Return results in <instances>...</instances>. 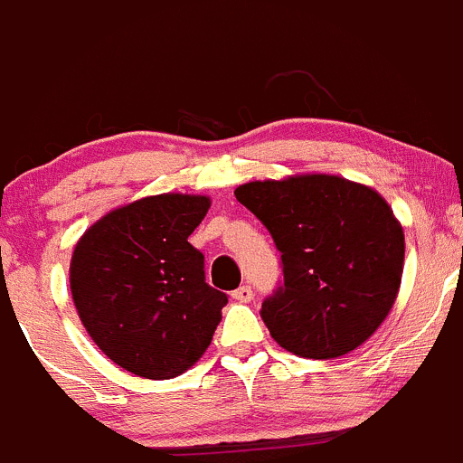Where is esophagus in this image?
<instances>
[{
  "instance_id": "34e87169",
  "label": "esophagus",
  "mask_w": 463,
  "mask_h": 463,
  "mask_svg": "<svg viewBox=\"0 0 463 463\" xmlns=\"http://www.w3.org/2000/svg\"><path fill=\"white\" fill-rule=\"evenodd\" d=\"M231 296L235 300H240V303H249V300L253 298V289H250L249 285H241V287H237Z\"/></svg>"
}]
</instances>
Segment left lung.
<instances>
[{"label":"left lung","mask_w":463,"mask_h":463,"mask_svg":"<svg viewBox=\"0 0 463 463\" xmlns=\"http://www.w3.org/2000/svg\"><path fill=\"white\" fill-rule=\"evenodd\" d=\"M235 196L280 250L282 282L260 309L273 339L309 360L364 344L393 307L402 278L405 235L387 201L326 174L246 183Z\"/></svg>","instance_id":"left-lung-1"}]
</instances>
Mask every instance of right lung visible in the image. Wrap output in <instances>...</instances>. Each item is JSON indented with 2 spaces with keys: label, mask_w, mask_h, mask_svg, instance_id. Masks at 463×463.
Instances as JSON below:
<instances>
[{
  "label": "right lung",
  "mask_w": 463,
  "mask_h": 463,
  "mask_svg": "<svg viewBox=\"0 0 463 463\" xmlns=\"http://www.w3.org/2000/svg\"><path fill=\"white\" fill-rule=\"evenodd\" d=\"M208 208V196H146L99 219L76 244L70 285L80 321L133 375H181L222 321L228 296L205 282L203 253L187 241Z\"/></svg>",
  "instance_id": "add662e5"
}]
</instances>
